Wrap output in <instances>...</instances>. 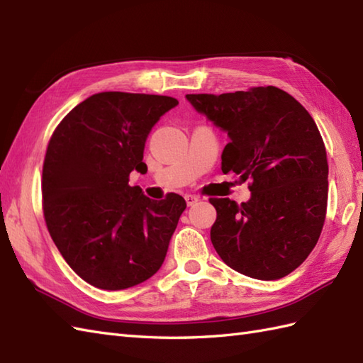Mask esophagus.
Returning <instances> with one entry per match:
<instances>
[{
	"label": "esophagus",
	"mask_w": 363,
	"mask_h": 363,
	"mask_svg": "<svg viewBox=\"0 0 363 363\" xmlns=\"http://www.w3.org/2000/svg\"><path fill=\"white\" fill-rule=\"evenodd\" d=\"M184 198H186L187 206H195L198 203V196H195V195H186Z\"/></svg>",
	"instance_id": "1"
}]
</instances>
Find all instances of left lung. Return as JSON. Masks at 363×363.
I'll list each match as a JSON object with an SVG mask.
<instances>
[{"label":"left lung","instance_id":"8db88e82","mask_svg":"<svg viewBox=\"0 0 363 363\" xmlns=\"http://www.w3.org/2000/svg\"><path fill=\"white\" fill-rule=\"evenodd\" d=\"M229 137L223 173L251 179V199L212 198L215 251L228 267L260 281L296 269L317 245L328 206L326 148L311 113L277 87L186 95Z\"/></svg>","mask_w":363,"mask_h":363}]
</instances>
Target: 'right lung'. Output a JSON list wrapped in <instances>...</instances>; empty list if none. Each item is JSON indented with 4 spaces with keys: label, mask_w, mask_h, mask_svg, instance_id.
I'll return each mask as SVG.
<instances>
[{
    "label": "right lung",
    "mask_w": 363,
    "mask_h": 363,
    "mask_svg": "<svg viewBox=\"0 0 363 363\" xmlns=\"http://www.w3.org/2000/svg\"><path fill=\"white\" fill-rule=\"evenodd\" d=\"M177 104L172 96L101 91L54 130L43 162L45 221L67 264L94 287H134L164 264L186 199H150L129 186V174L145 172L146 138Z\"/></svg>",
    "instance_id": "add662e5"
}]
</instances>
